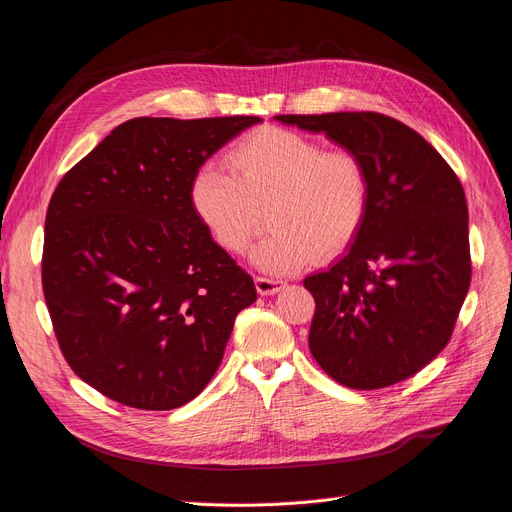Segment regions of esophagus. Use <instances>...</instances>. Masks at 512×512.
Masks as SVG:
<instances>
[{"label": "esophagus", "instance_id": "obj_1", "mask_svg": "<svg viewBox=\"0 0 512 512\" xmlns=\"http://www.w3.org/2000/svg\"><path fill=\"white\" fill-rule=\"evenodd\" d=\"M283 281L279 279H268V277H256V289L260 295H275L283 289Z\"/></svg>", "mask_w": 512, "mask_h": 512}]
</instances>
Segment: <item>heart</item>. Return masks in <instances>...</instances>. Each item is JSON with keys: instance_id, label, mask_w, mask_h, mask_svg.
<instances>
[{"instance_id": "obj_1", "label": "heart", "mask_w": 512, "mask_h": 512, "mask_svg": "<svg viewBox=\"0 0 512 512\" xmlns=\"http://www.w3.org/2000/svg\"><path fill=\"white\" fill-rule=\"evenodd\" d=\"M221 163L206 161L190 184V202L215 242L242 254L264 223L273 227L252 260L270 275L295 273L314 258L345 250L370 206V175L353 150L283 128H260Z\"/></svg>"}]
</instances>
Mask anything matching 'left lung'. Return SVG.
Segmentation results:
<instances>
[{"label":"left lung","instance_id":"left-lung-1","mask_svg":"<svg viewBox=\"0 0 512 512\" xmlns=\"http://www.w3.org/2000/svg\"><path fill=\"white\" fill-rule=\"evenodd\" d=\"M353 150L370 175L366 221L341 260L304 279L310 351L343 386L397 384L444 349L471 283L463 186L438 150L374 111L277 115Z\"/></svg>","mask_w":512,"mask_h":512}]
</instances>
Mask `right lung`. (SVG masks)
I'll use <instances>...</instances> for the list:
<instances>
[{"label": "right lung", "instance_id": "1", "mask_svg": "<svg viewBox=\"0 0 512 512\" xmlns=\"http://www.w3.org/2000/svg\"><path fill=\"white\" fill-rule=\"evenodd\" d=\"M258 122L136 117L57 184L43 293L66 362L101 395L167 411L215 376L256 287L194 213L190 184L208 157Z\"/></svg>", "mask_w": 512, "mask_h": 512}]
</instances>
